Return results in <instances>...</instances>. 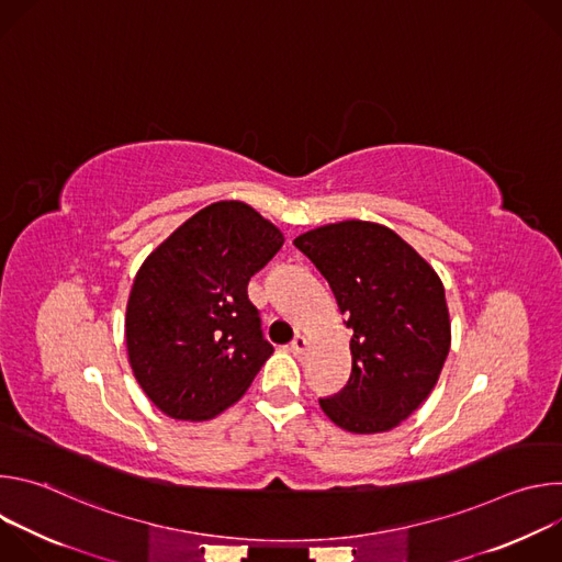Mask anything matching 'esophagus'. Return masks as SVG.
Instances as JSON below:
<instances>
[{
	"label": "esophagus",
	"instance_id": "1",
	"mask_svg": "<svg viewBox=\"0 0 562 562\" xmlns=\"http://www.w3.org/2000/svg\"><path fill=\"white\" fill-rule=\"evenodd\" d=\"M289 349H291L293 356H302V353L308 349V340H306L304 336H295L293 342L289 345Z\"/></svg>",
	"mask_w": 562,
	"mask_h": 562
}]
</instances>
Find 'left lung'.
Instances as JSON below:
<instances>
[{
	"mask_svg": "<svg viewBox=\"0 0 562 562\" xmlns=\"http://www.w3.org/2000/svg\"><path fill=\"white\" fill-rule=\"evenodd\" d=\"M293 245L325 276L353 331L349 382L319 407L351 434L397 427L425 403L451 347L438 273L375 222L325 224Z\"/></svg>",
	"mask_w": 562,
	"mask_h": 562,
	"instance_id": "obj_1",
	"label": "left lung"
}]
</instances>
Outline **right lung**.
<instances>
[{
	"mask_svg": "<svg viewBox=\"0 0 562 562\" xmlns=\"http://www.w3.org/2000/svg\"><path fill=\"white\" fill-rule=\"evenodd\" d=\"M284 245L237 200L204 206L139 267L126 304V349L150 403L176 420L235 405L273 353L247 284Z\"/></svg>",
	"mask_w": 562,
	"mask_h": 562,
	"instance_id": "add662e5",
	"label": "right lung"
}]
</instances>
